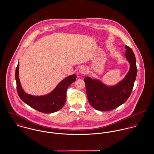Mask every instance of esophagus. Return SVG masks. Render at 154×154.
Masks as SVG:
<instances>
[{
	"label": "esophagus",
	"mask_w": 154,
	"mask_h": 154,
	"mask_svg": "<svg viewBox=\"0 0 154 154\" xmlns=\"http://www.w3.org/2000/svg\"><path fill=\"white\" fill-rule=\"evenodd\" d=\"M87 69L85 67H82L79 69V72L81 74H85L87 73Z\"/></svg>",
	"instance_id": "obj_1"
}]
</instances>
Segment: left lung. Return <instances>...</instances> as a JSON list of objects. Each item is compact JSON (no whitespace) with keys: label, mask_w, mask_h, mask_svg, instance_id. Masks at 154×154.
I'll list each match as a JSON object with an SVG mask.
<instances>
[{"label":"left lung","mask_w":154,"mask_h":154,"mask_svg":"<svg viewBox=\"0 0 154 154\" xmlns=\"http://www.w3.org/2000/svg\"><path fill=\"white\" fill-rule=\"evenodd\" d=\"M126 57L131 68L125 79L116 86L107 87L96 79L85 77L88 101L91 106L100 111L114 110L125 103L130 97L137 75L136 58L132 48L126 45Z\"/></svg>","instance_id":"1"}]
</instances>
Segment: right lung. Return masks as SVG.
<instances>
[{
    "label": "right lung",
    "instance_id": "obj_1",
    "mask_svg": "<svg viewBox=\"0 0 154 154\" xmlns=\"http://www.w3.org/2000/svg\"><path fill=\"white\" fill-rule=\"evenodd\" d=\"M18 70L19 63L15 72L17 89L19 97L31 107L44 113L54 112L63 107L66 102L67 89L76 78L75 74L69 76L61 81L51 93L44 96L35 97L28 95L23 91L19 79Z\"/></svg>",
    "mask_w": 154,
    "mask_h": 154
}]
</instances>
